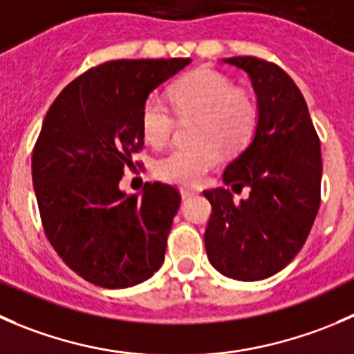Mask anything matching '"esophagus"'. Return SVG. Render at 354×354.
Here are the masks:
<instances>
[{
  "label": "esophagus",
  "mask_w": 354,
  "mask_h": 354,
  "mask_svg": "<svg viewBox=\"0 0 354 354\" xmlns=\"http://www.w3.org/2000/svg\"><path fill=\"white\" fill-rule=\"evenodd\" d=\"M180 194H181V198H183V201H187V198H190V197H195V192L185 190V188H181Z\"/></svg>",
  "instance_id": "obj_1"
}]
</instances>
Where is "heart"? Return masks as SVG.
<instances>
[{
    "label": "heart",
    "mask_w": 354,
    "mask_h": 354,
    "mask_svg": "<svg viewBox=\"0 0 354 354\" xmlns=\"http://www.w3.org/2000/svg\"><path fill=\"white\" fill-rule=\"evenodd\" d=\"M173 105L181 119L197 118L194 142L197 145L173 149L156 162L157 176L169 183L195 187L223 159V149H240L252 135L257 107L252 97L235 91L226 75L212 68H198L173 88ZM174 118L166 102L150 97L142 109V131L152 145L169 140Z\"/></svg>",
    "instance_id": "1"
}]
</instances>
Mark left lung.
Here are the masks:
<instances>
[{
    "label": "left lung",
    "instance_id": "obj_1",
    "mask_svg": "<svg viewBox=\"0 0 354 354\" xmlns=\"http://www.w3.org/2000/svg\"><path fill=\"white\" fill-rule=\"evenodd\" d=\"M247 72L257 121L249 145L226 166L225 187L205 190L212 214L204 233L209 263L221 275L256 282L275 275L306 242L320 207L322 152L308 105L296 82L256 57L225 58Z\"/></svg>",
    "mask_w": 354,
    "mask_h": 354
}]
</instances>
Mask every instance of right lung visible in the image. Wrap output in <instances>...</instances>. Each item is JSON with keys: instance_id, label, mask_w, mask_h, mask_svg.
I'll return each mask as SVG.
<instances>
[{"instance_id": "right-lung-1", "label": "right lung", "mask_w": 354, "mask_h": 354, "mask_svg": "<svg viewBox=\"0 0 354 354\" xmlns=\"http://www.w3.org/2000/svg\"><path fill=\"white\" fill-rule=\"evenodd\" d=\"M190 58L112 60L67 84L32 153V185L48 240L68 268L105 289L149 280L164 263L181 197L156 181L126 194L119 181L142 150V109Z\"/></svg>"}]
</instances>
